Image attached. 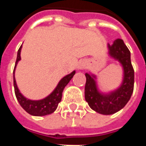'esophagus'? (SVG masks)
<instances>
[{
    "label": "esophagus",
    "instance_id": "1",
    "mask_svg": "<svg viewBox=\"0 0 146 146\" xmlns=\"http://www.w3.org/2000/svg\"><path fill=\"white\" fill-rule=\"evenodd\" d=\"M84 66H85V64L83 62H80L79 64H78V66H77V68H78L79 70H82V69L84 68Z\"/></svg>",
    "mask_w": 146,
    "mask_h": 146
}]
</instances>
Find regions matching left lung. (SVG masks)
Segmentation results:
<instances>
[{
    "label": "left lung",
    "instance_id": "1",
    "mask_svg": "<svg viewBox=\"0 0 146 146\" xmlns=\"http://www.w3.org/2000/svg\"><path fill=\"white\" fill-rule=\"evenodd\" d=\"M109 54L121 63L123 69V80L119 88L110 94L98 92L95 76L85 73L84 88L85 100L89 106L95 112L104 115H110L118 112L125 106L134 91L135 72L131 62V52L121 39H116L112 45L108 44Z\"/></svg>",
    "mask_w": 146,
    "mask_h": 146
}]
</instances>
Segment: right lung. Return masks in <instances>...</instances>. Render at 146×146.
<instances>
[{"label":"right lung","mask_w":146,"mask_h":146,"mask_svg":"<svg viewBox=\"0 0 146 146\" xmlns=\"http://www.w3.org/2000/svg\"><path fill=\"white\" fill-rule=\"evenodd\" d=\"M21 46L19 51H18L17 58L15 65L14 71H13V82H14V88H15V94L16 96L19 103L20 104L22 107L23 108V110L27 111V113L33 115V116H42L49 115L51 113H54L55 110L57 109L58 105L62 100V92H63L65 87L68 84V83L70 82V80L75 74V71H73L72 73L68 74L66 76H64L62 79L61 80L57 87L55 88L54 91L52 92L51 94L48 95V97H46L44 99L41 100H37V101H33V100H30L27 99L22 95L19 92V90L18 88L17 84L15 82V67L17 66V63L21 59L20 52H21Z\"/></svg>","instance_id":"right-lung-1"}]
</instances>
